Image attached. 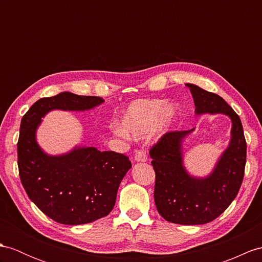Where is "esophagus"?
<instances>
[{
    "label": "esophagus",
    "instance_id": "34e87169",
    "mask_svg": "<svg viewBox=\"0 0 262 262\" xmlns=\"http://www.w3.org/2000/svg\"><path fill=\"white\" fill-rule=\"evenodd\" d=\"M135 161L136 162H145L146 161V155L145 152L139 150L136 152L135 155Z\"/></svg>",
    "mask_w": 262,
    "mask_h": 262
}]
</instances>
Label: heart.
Masks as SVG:
<instances>
[{"mask_svg": "<svg viewBox=\"0 0 262 262\" xmlns=\"http://www.w3.org/2000/svg\"><path fill=\"white\" fill-rule=\"evenodd\" d=\"M177 116V106L162 99L136 100L126 107L119 120L120 133L139 138L150 130L157 137L168 132Z\"/></svg>", "mask_w": 262, "mask_h": 262, "instance_id": "obj_1", "label": "heart"}]
</instances>
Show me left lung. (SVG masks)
Here are the masks:
<instances>
[{"instance_id":"left-lung-1","label":"left lung","mask_w":262,"mask_h":262,"mask_svg":"<svg viewBox=\"0 0 262 262\" xmlns=\"http://www.w3.org/2000/svg\"><path fill=\"white\" fill-rule=\"evenodd\" d=\"M186 85L192 94L195 117L223 114L230 119V140L211 172L198 177L184 164V142L194 129L164 135L150 151L156 172L155 202L169 222L205 225L218 218L237 196L245 174L247 143L240 118L225 100L192 83Z\"/></svg>"}]
</instances>
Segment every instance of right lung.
I'll return each mask as SVG.
<instances>
[{
  "label": "right lung",
  "instance_id": "right-lung-1",
  "mask_svg": "<svg viewBox=\"0 0 262 262\" xmlns=\"http://www.w3.org/2000/svg\"><path fill=\"white\" fill-rule=\"evenodd\" d=\"M103 102L100 97L61 92L36 101L22 118L17 165L23 188L44 214L62 225H84L109 214L132 165L121 153L82 144L49 155L37 142V129L51 111L84 112Z\"/></svg>",
  "mask_w": 262,
  "mask_h": 262
}]
</instances>
